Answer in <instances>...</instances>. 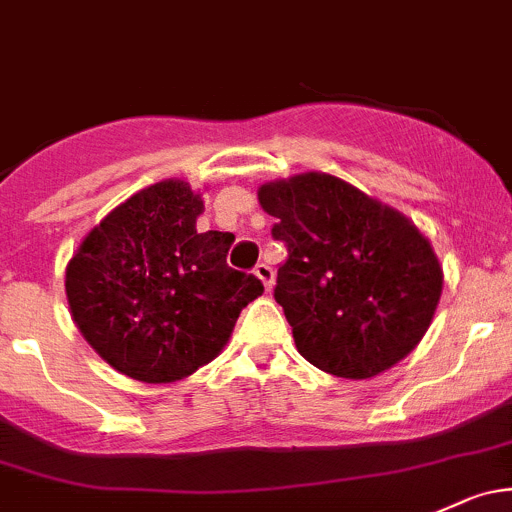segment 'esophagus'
<instances>
[{
    "label": "esophagus",
    "mask_w": 512,
    "mask_h": 512,
    "mask_svg": "<svg viewBox=\"0 0 512 512\" xmlns=\"http://www.w3.org/2000/svg\"><path fill=\"white\" fill-rule=\"evenodd\" d=\"M255 277L260 279L262 284H265L267 292H270V289L274 287V270L270 265H265V262H260V265L255 267Z\"/></svg>",
    "instance_id": "obj_1"
}]
</instances>
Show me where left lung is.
Returning a JSON list of instances; mask_svg holds the SVG:
<instances>
[{
	"label": "left lung",
	"instance_id": "1",
	"mask_svg": "<svg viewBox=\"0 0 512 512\" xmlns=\"http://www.w3.org/2000/svg\"><path fill=\"white\" fill-rule=\"evenodd\" d=\"M257 201L289 250L274 299L311 365L368 380L417 348L444 272L405 213L324 171L267 181Z\"/></svg>",
	"mask_w": 512,
	"mask_h": 512
}]
</instances>
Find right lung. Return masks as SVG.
Masks as SVG:
<instances>
[{"mask_svg": "<svg viewBox=\"0 0 512 512\" xmlns=\"http://www.w3.org/2000/svg\"><path fill=\"white\" fill-rule=\"evenodd\" d=\"M201 191L164 179L112 208L66 265L73 324L107 365L139 383H176L228 346L265 292L228 267L233 235L198 233Z\"/></svg>", "mask_w": 512, "mask_h": 512, "instance_id": "1", "label": "right lung"}]
</instances>
